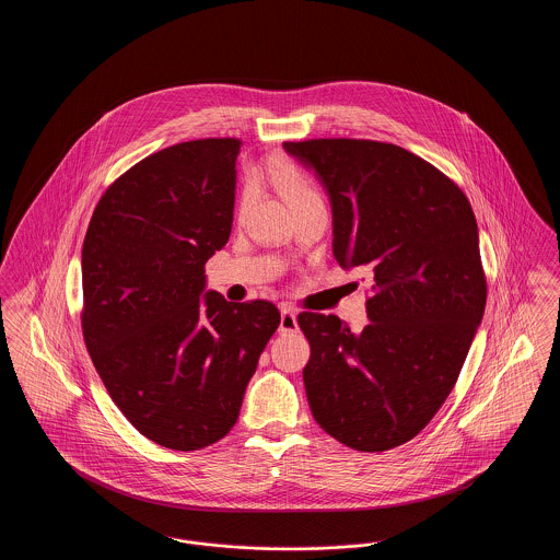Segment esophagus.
Instances as JSON below:
<instances>
[{"label": "esophagus", "instance_id": "esophagus-1", "mask_svg": "<svg viewBox=\"0 0 560 560\" xmlns=\"http://www.w3.org/2000/svg\"><path fill=\"white\" fill-rule=\"evenodd\" d=\"M298 331V319L295 313L288 306H281V323H279V334L288 336V334H295Z\"/></svg>", "mask_w": 560, "mask_h": 560}]
</instances>
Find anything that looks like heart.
I'll use <instances>...</instances> for the list:
<instances>
[{
  "label": "heart",
  "instance_id": "1",
  "mask_svg": "<svg viewBox=\"0 0 560 560\" xmlns=\"http://www.w3.org/2000/svg\"><path fill=\"white\" fill-rule=\"evenodd\" d=\"M256 180H267L270 187L277 188L285 201L292 206V210L320 201L319 190L313 187L308 176L290 161L272 160L268 161L262 170L256 172ZM252 197V188H245L243 192V203H247Z\"/></svg>",
  "mask_w": 560,
  "mask_h": 560
}]
</instances>
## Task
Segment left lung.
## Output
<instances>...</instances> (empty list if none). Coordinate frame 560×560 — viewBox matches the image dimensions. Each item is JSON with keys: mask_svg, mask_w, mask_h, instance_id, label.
Returning a JSON list of instances; mask_svg holds the SVG:
<instances>
[{"mask_svg": "<svg viewBox=\"0 0 560 560\" xmlns=\"http://www.w3.org/2000/svg\"><path fill=\"white\" fill-rule=\"evenodd\" d=\"M331 203L334 258L372 279L363 331L302 313L313 418L357 452L413 439L450 397L485 313L479 226L466 195L397 144L283 142Z\"/></svg>", "mask_w": 560, "mask_h": 560, "instance_id": "8db88e82", "label": "left lung"}]
</instances>
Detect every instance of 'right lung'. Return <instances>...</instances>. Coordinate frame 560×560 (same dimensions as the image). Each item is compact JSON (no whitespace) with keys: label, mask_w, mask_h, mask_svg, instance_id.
I'll return each instance as SVG.
<instances>
[{"label":"right lung","mask_w":560,"mask_h":560,"mask_svg":"<svg viewBox=\"0 0 560 560\" xmlns=\"http://www.w3.org/2000/svg\"><path fill=\"white\" fill-rule=\"evenodd\" d=\"M240 144L190 140L136 163L98 201L81 249L94 368L132 427L176 452L235 427L281 320L267 300L206 290L203 267L231 237Z\"/></svg>","instance_id":"obj_1"}]
</instances>
